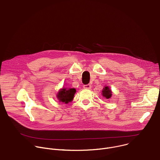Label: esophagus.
<instances>
[{
    "label": "esophagus",
    "mask_w": 160,
    "mask_h": 160,
    "mask_svg": "<svg viewBox=\"0 0 160 160\" xmlns=\"http://www.w3.org/2000/svg\"><path fill=\"white\" fill-rule=\"evenodd\" d=\"M83 88L85 89H90L91 88V85L90 84H87L83 85Z\"/></svg>",
    "instance_id": "esophagus-1"
}]
</instances>
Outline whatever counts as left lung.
<instances>
[{
  "instance_id": "obj_1",
  "label": "left lung",
  "mask_w": 160,
  "mask_h": 160,
  "mask_svg": "<svg viewBox=\"0 0 160 160\" xmlns=\"http://www.w3.org/2000/svg\"><path fill=\"white\" fill-rule=\"evenodd\" d=\"M102 95L107 99H110L112 97V91L108 86H105L102 91Z\"/></svg>"
}]
</instances>
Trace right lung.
I'll return each instance as SVG.
<instances>
[{"label": "right lung", "instance_id": "right-lung-1", "mask_svg": "<svg viewBox=\"0 0 160 160\" xmlns=\"http://www.w3.org/2000/svg\"><path fill=\"white\" fill-rule=\"evenodd\" d=\"M76 89L74 88H62L57 93V98L59 101L65 103H68L74 98Z\"/></svg>", "mask_w": 160, "mask_h": 160}]
</instances>
